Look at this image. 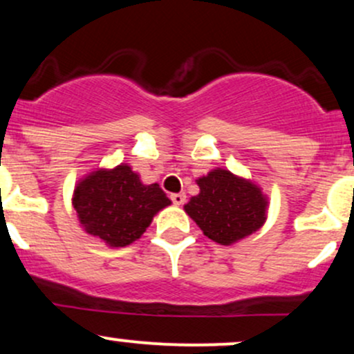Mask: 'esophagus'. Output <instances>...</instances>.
Returning a JSON list of instances; mask_svg holds the SVG:
<instances>
[{
  "label": "esophagus",
  "mask_w": 354,
  "mask_h": 354,
  "mask_svg": "<svg viewBox=\"0 0 354 354\" xmlns=\"http://www.w3.org/2000/svg\"><path fill=\"white\" fill-rule=\"evenodd\" d=\"M169 198H171V201L176 206H180V205H183V203L186 201V194L185 193H173Z\"/></svg>",
  "instance_id": "34e87169"
}]
</instances>
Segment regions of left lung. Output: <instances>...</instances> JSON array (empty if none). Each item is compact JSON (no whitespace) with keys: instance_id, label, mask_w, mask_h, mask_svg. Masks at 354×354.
<instances>
[{"instance_id":"1","label":"left lung","mask_w":354,"mask_h":354,"mask_svg":"<svg viewBox=\"0 0 354 354\" xmlns=\"http://www.w3.org/2000/svg\"><path fill=\"white\" fill-rule=\"evenodd\" d=\"M196 183L200 194L186 203L185 211L214 243L230 246L265 225L268 198L254 183L223 168Z\"/></svg>"}]
</instances>
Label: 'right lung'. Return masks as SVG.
I'll use <instances>...</instances> for the list:
<instances>
[{
    "mask_svg": "<svg viewBox=\"0 0 354 354\" xmlns=\"http://www.w3.org/2000/svg\"><path fill=\"white\" fill-rule=\"evenodd\" d=\"M171 200L158 183L143 185L126 163L96 169L76 185L73 206L80 225L111 248L131 245Z\"/></svg>",
    "mask_w": 354,
    "mask_h": 354,
    "instance_id": "obj_1",
    "label": "right lung"
}]
</instances>
